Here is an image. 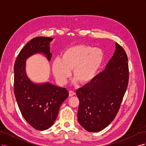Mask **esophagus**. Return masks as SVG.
Instances as JSON below:
<instances>
[{"label":"esophagus","instance_id":"34e87169","mask_svg":"<svg viewBox=\"0 0 146 146\" xmlns=\"http://www.w3.org/2000/svg\"><path fill=\"white\" fill-rule=\"evenodd\" d=\"M75 94H76V93H75V92L72 91H69V95L70 97H72L73 96H74Z\"/></svg>","mask_w":146,"mask_h":146}]
</instances>
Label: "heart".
<instances>
[{"instance_id":"heart-1","label":"heart","mask_w":146,"mask_h":146,"mask_svg":"<svg viewBox=\"0 0 146 146\" xmlns=\"http://www.w3.org/2000/svg\"><path fill=\"white\" fill-rule=\"evenodd\" d=\"M104 60V51L100 48L88 45H77L67 48L61 58H56L52 64V70L56 81L64 85L73 69L76 77L82 84L90 82L96 76Z\"/></svg>"}]
</instances>
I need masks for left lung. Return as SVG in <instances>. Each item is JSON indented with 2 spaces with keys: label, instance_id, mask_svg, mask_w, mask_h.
<instances>
[{
  "label": "left lung",
  "instance_id": "1",
  "mask_svg": "<svg viewBox=\"0 0 146 146\" xmlns=\"http://www.w3.org/2000/svg\"><path fill=\"white\" fill-rule=\"evenodd\" d=\"M113 56L105 69L76 91L78 121L86 131H100L119 111L129 82V64L124 49L116 42Z\"/></svg>",
  "mask_w": 146,
  "mask_h": 146
}]
</instances>
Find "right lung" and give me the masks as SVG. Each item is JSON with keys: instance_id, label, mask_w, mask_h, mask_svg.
Instances as JSON below:
<instances>
[{"instance_id": "add662e5", "label": "right lung", "mask_w": 146, "mask_h": 146, "mask_svg": "<svg viewBox=\"0 0 146 146\" xmlns=\"http://www.w3.org/2000/svg\"><path fill=\"white\" fill-rule=\"evenodd\" d=\"M53 39L44 36L32 39L21 50L14 66V92L17 104L25 120L38 130H45L52 126L61 105L69 96L65 88L49 82H33L26 72V60L31 56L41 54L48 61L50 60V42Z\"/></svg>"}]
</instances>
